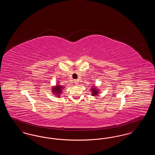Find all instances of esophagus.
Returning <instances> with one entry per match:
<instances>
[{"label": "esophagus", "mask_w": 155, "mask_h": 155, "mask_svg": "<svg viewBox=\"0 0 155 155\" xmlns=\"http://www.w3.org/2000/svg\"><path fill=\"white\" fill-rule=\"evenodd\" d=\"M78 81H77V80H74V82L75 85H78Z\"/></svg>", "instance_id": "esophagus-1"}]
</instances>
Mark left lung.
<instances>
[{
    "label": "left lung",
    "mask_w": 155,
    "mask_h": 155,
    "mask_svg": "<svg viewBox=\"0 0 155 155\" xmlns=\"http://www.w3.org/2000/svg\"><path fill=\"white\" fill-rule=\"evenodd\" d=\"M92 95H94V96H95V95H96L97 94H98V91H97V89L95 88H92Z\"/></svg>",
    "instance_id": "8db88e82"
}]
</instances>
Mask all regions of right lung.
I'll return each mask as SVG.
<instances>
[{
    "label": "right lung",
    "instance_id": "obj_1",
    "mask_svg": "<svg viewBox=\"0 0 155 155\" xmlns=\"http://www.w3.org/2000/svg\"><path fill=\"white\" fill-rule=\"evenodd\" d=\"M63 88L62 86H60V85H56V87L55 88H53L52 91L53 92H55V94L57 95V96H59V94H60V93L61 92V89Z\"/></svg>",
    "mask_w": 155,
    "mask_h": 155
}]
</instances>
